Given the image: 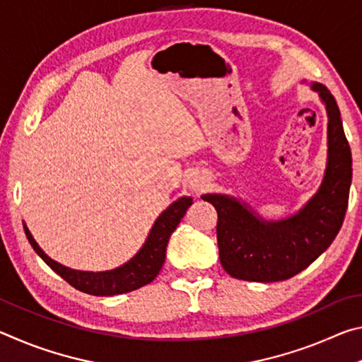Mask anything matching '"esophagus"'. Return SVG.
I'll return each instance as SVG.
<instances>
[{
	"label": "esophagus",
	"mask_w": 362,
	"mask_h": 362,
	"mask_svg": "<svg viewBox=\"0 0 362 362\" xmlns=\"http://www.w3.org/2000/svg\"><path fill=\"white\" fill-rule=\"evenodd\" d=\"M194 188H198V187H196V185H194Z\"/></svg>",
	"instance_id": "34e87169"
}]
</instances>
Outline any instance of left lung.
Instances as JSON below:
<instances>
[{
	"instance_id": "1",
	"label": "left lung",
	"mask_w": 362,
	"mask_h": 362,
	"mask_svg": "<svg viewBox=\"0 0 362 362\" xmlns=\"http://www.w3.org/2000/svg\"><path fill=\"white\" fill-rule=\"evenodd\" d=\"M313 89L326 103L329 159L321 188L302 211L268 223L228 196H203L217 211L220 263L233 278L274 283L296 276L332 244L341 228L351 185V150L334 95L322 84H313Z\"/></svg>"
}]
</instances>
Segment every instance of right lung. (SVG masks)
<instances>
[{"instance_id": "right-lung-1", "label": "right lung", "mask_w": 362, "mask_h": 362, "mask_svg": "<svg viewBox=\"0 0 362 362\" xmlns=\"http://www.w3.org/2000/svg\"><path fill=\"white\" fill-rule=\"evenodd\" d=\"M192 204L193 199L187 198V196L185 198H180L179 201H175L174 204H170L168 209L158 217L148 238H146L144 247L139 250V254L134 257L131 262H127L126 265L112 269V272L103 273L76 272V269H70L60 265V263L49 259V257L42 252L25 225H23V230H25L27 240L32 244L35 252L38 254L60 278H64L66 283L75 287V289L84 293H89V296H118V293L136 291L139 287L150 284L151 281L158 276V273L161 272V268L164 265V259H166V247L169 238Z\"/></svg>"}]
</instances>
